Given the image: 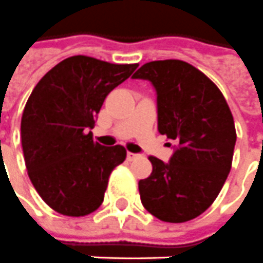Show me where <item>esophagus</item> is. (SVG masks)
I'll return each mask as SVG.
<instances>
[{"mask_svg":"<svg viewBox=\"0 0 263 263\" xmlns=\"http://www.w3.org/2000/svg\"><path fill=\"white\" fill-rule=\"evenodd\" d=\"M139 157V154H135V153L127 152V160L128 161H132V160H135V158Z\"/></svg>","mask_w":263,"mask_h":263,"instance_id":"1","label":"esophagus"}]
</instances>
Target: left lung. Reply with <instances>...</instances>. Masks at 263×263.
I'll return each instance as SVG.
<instances>
[{"mask_svg": "<svg viewBox=\"0 0 263 263\" xmlns=\"http://www.w3.org/2000/svg\"><path fill=\"white\" fill-rule=\"evenodd\" d=\"M133 78L156 87L158 132L177 144L167 164L148 157L153 171L139 181L141 204L164 222L194 219L230 174L236 141L230 106L208 76L184 61L144 63Z\"/></svg>", "mask_w": 263, "mask_h": 263, "instance_id": "1", "label": "left lung"}]
</instances>
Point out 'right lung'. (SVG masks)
Masks as SVG:
<instances>
[{
    "label": "right lung",
    "instance_id": "obj_1",
    "mask_svg": "<svg viewBox=\"0 0 263 263\" xmlns=\"http://www.w3.org/2000/svg\"><path fill=\"white\" fill-rule=\"evenodd\" d=\"M137 66L76 55L53 66L33 87L21 119L22 152L29 180L53 211L85 217L102 205L126 148L100 146L89 128L106 96Z\"/></svg>",
    "mask_w": 263,
    "mask_h": 263
}]
</instances>
